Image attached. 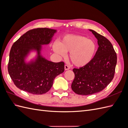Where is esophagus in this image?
<instances>
[{
	"mask_svg": "<svg viewBox=\"0 0 128 128\" xmlns=\"http://www.w3.org/2000/svg\"><path fill=\"white\" fill-rule=\"evenodd\" d=\"M70 68V66H69V65H68V64H66L65 66H64V69L66 70H69V69Z\"/></svg>",
	"mask_w": 128,
	"mask_h": 128,
	"instance_id": "esophagus-1",
	"label": "esophagus"
}]
</instances>
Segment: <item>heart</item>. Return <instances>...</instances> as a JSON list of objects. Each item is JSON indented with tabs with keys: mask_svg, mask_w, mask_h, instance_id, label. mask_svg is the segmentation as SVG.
<instances>
[{
	"mask_svg": "<svg viewBox=\"0 0 128 128\" xmlns=\"http://www.w3.org/2000/svg\"><path fill=\"white\" fill-rule=\"evenodd\" d=\"M53 51L61 56L65 52H69V58L76 67H83L94 58L97 48L94 40L84 36L68 34L64 36L59 43L53 44Z\"/></svg>",
	"mask_w": 128,
	"mask_h": 128,
	"instance_id": "b5f03b06",
	"label": "heart"
}]
</instances>
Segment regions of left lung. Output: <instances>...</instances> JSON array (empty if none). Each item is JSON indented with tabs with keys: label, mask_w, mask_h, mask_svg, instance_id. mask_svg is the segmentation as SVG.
I'll list each match as a JSON object with an SVG mask.
<instances>
[{
	"label": "left lung",
	"mask_w": 128,
	"mask_h": 128,
	"mask_svg": "<svg viewBox=\"0 0 128 128\" xmlns=\"http://www.w3.org/2000/svg\"><path fill=\"white\" fill-rule=\"evenodd\" d=\"M98 40L99 47L88 64L74 68L75 78L72 91L80 95H91L103 90L113 79L117 56L110 40L93 30H90Z\"/></svg>",
	"instance_id": "8db88e82"
}]
</instances>
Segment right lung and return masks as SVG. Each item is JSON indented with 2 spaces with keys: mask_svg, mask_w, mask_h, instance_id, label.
I'll use <instances>...</instances> for the list:
<instances>
[{
  "mask_svg": "<svg viewBox=\"0 0 128 128\" xmlns=\"http://www.w3.org/2000/svg\"><path fill=\"white\" fill-rule=\"evenodd\" d=\"M56 30L36 28L23 34L12 45L10 52L8 71L17 88L34 94H42L51 88L56 77L62 73L64 64L53 62L40 55L42 45L49 44ZM32 50L38 52L34 61L25 62V58Z\"/></svg>",
  "mask_w": 128,
  "mask_h": 128,
  "instance_id": "obj_1",
  "label": "right lung"
}]
</instances>
